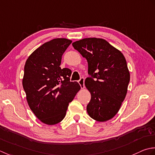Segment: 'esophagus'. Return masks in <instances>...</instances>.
<instances>
[{"label": "esophagus", "instance_id": "1", "mask_svg": "<svg viewBox=\"0 0 155 155\" xmlns=\"http://www.w3.org/2000/svg\"><path fill=\"white\" fill-rule=\"evenodd\" d=\"M78 83L80 85V87L81 89H84V78H81L80 80L78 81Z\"/></svg>", "mask_w": 155, "mask_h": 155}]
</instances>
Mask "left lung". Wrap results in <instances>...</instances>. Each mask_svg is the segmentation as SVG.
I'll return each mask as SVG.
<instances>
[{"label": "left lung", "mask_w": 155, "mask_h": 155, "mask_svg": "<svg viewBox=\"0 0 155 155\" xmlns=\"http://www.w3.org/2000/svg\"><path fill=\"white\" fill-rule=\"evenodd\" d=\"M72 45L87 59L85 86L91 94L87 112L98 122L112 119L119 111L128 90L130 72L120 51L100 38H85Z\"/></svg>", "instance_id": "8db88e82"}]
</instances>
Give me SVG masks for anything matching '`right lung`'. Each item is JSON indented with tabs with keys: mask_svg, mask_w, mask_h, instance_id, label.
I'll use <instances>...</instances> for the list:
<instances>
[{
	"mask_svg": "<svg viewBox=\"0 0 155 155\" xmlns=\"http://www.w3.org/2000/svg\"><path fill=\"white\" fill-rule=\"evenodd\" d=\"M71 41L57 38L35 50L24 68L23 86L31 110L44 124L54 125L65 118L69 103L80 90L70 81L71 71L61 69V57Z\"/></svg>",
	"mask_w": 155,
	"mask_h": 155,
	"instance_id": "add662e5",
	"label": "right lung"
}]
</instances>
